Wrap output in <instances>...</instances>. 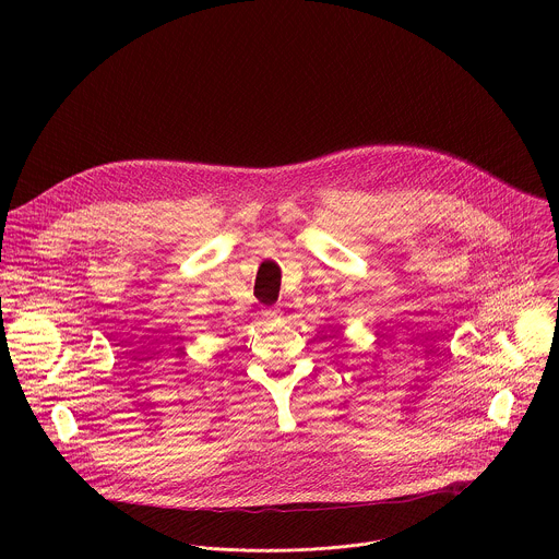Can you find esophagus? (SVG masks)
I'll return each mask as SVG.
<instances>
[{
  "instance_id": "34e87169",
  "label": "esophagus",
  "mask_w": 559,
  "mask_h": 559,
  "mask_svg": "<svg viewBox=\"0 0 559 559\" xmlns=\"http://www.w3.org/2000/svg\"><path fill=\"white\" fill-rule=\"evenodd\" d=\"M262 317H264V319H266V320L277 319V317H280V310H277V308H271V310H264V312H262Z\"/></svg>"
}]
</instances>
